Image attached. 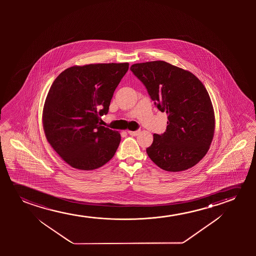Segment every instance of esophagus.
<instances>
[{
  "instance_id": "1",
  "label": "esophagus",
  "mask_w": 256,
  "mask_h": 256,
  "mask_svg": "<svg viewBox=\"0 0 256 256\" xmlns=\"http://www.w3.org/2000/svg\"><path fill=\"white\" fill-rule=\"evenodd\" d=\"M128 134L132 136H136L140 134V130H136V131H128Z\"/></svg>"
}]
</instances>
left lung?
<instances>
[{"label": "left lung", "instance_id": "left-lung-1", "mask_svg": "<svg viewBox=\"0 0 256 256\" xmlns=\"http://www.w3.org/2000/svg\"><path fill=\"white\" fill-rule=\"evenodd\" d=\"M130 70L168 116L166 131L153 134L148 156L167 172L192 168L209 150L215 130L214 106L203 83L189 70L165 61L134 64Z\"/></svg>", "mask_w": 256, "mask_h": 256}]
</instances>
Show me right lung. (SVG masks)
Instances as JSON below:
<instances>
[{
  "label": "right lung",
  "mask_w": 256,
  "mask_h": 256,
  "mask_svg": "<svg viewBox=\"0 0 256 256\" xmlns=\"http://www.w3.org/2000/svg\"><path fill=\"white\" fill-rule=\"evenodd\" d=\"M128 63L74 66L56 78L46 98L42 126L46 139L66 164L92 170L112 159L118 131L100 125Z\"/></svg>",
  "instance_id": "add662e5"
}]
</instances>
